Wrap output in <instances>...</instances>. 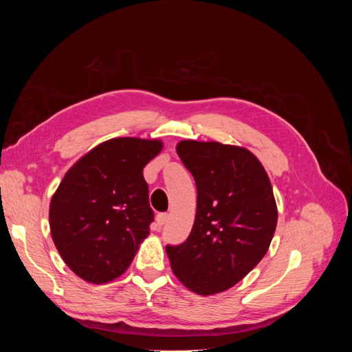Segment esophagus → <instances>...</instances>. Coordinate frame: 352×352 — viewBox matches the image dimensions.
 Segmentation results:
<instances>
[{"mask_svg": "<svg viewBox=\"0 0 352 352\" xmlns=\"http://www.w3.org/2000/svg\"><path fill=\"white\" fill-rule=\"evenodd\" d=\"M167 220H168L167 212H160V214L157 216V225L158 226H163Z\"/></svg>", "mask_w": 352, "mask_h": 352, "instance_id": "obj_1", "label": "esophagus"}]
</instances>
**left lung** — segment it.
Returning <instances> with one entry per match:
<instances>
[{
	"label": "left lung",
	"mask_w": 352,
	"mask_h": 352,
	"mask_svg": "<svg viewBox=\"0 0 352 352\" xmlns=\"http://www.w3.org/2000/svg\"><path fill=\"white\" fill-rule=\"evenodd\" d=\"M176 151L195 180L197 216L188 239L166 247L170 265L190 291L219 294L269 250L278 223L270 179L245 148L182 141Z\"/></svg>",
	"instance_id": "obj_1"
}]
</instances>
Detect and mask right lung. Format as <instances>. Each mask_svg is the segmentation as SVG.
<instances>
[{
	"label": "right lung",
	"mask_w": 352,
	"mask_h": 352,
	"mask_svg": "<svg viewBox=\"0 0 352 352\" xmlns=\"http://www.w3.org/2000/svg\"><path fill=\"white\" fill-rule=\"evenodd\" d=\"M163 144L116 138L82 157L51 198V236L70 270L91 283L119 278L150 233L142 170Z\"/></svg>",
	"instance_id": "1"
}]
</instances>
